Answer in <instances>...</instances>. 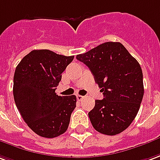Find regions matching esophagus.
I'll list each match as a JSON object with an SVG mask.
<instances>
[{"label":"esophagus","instance_id":"esophagus-1","mask_svg":"<svg viewBox=\"0 0 160 160\" xmlns=\"http://www.w3.org/2000/svg\"><path fill=\"white\" fill-rule=\"evenodd\" d=\"M76 98H77V99L79 100V101H81V100H82V99H84V96L79 95V94H78V95L76 96Z\"/></svg>","mask_w":160,"mask_h":160}]
</instances>
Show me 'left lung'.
<instances>
[{"mask_svg":"<svg viewBox=\"0 0 160 160\" xmlns=\"http://www.w3.org/2000/svg\"><path fill=\"white\" fill-rule=\"evenodd\" d=\"M103 93L88 116L93 128L106 135L126 130L138 113L144 96L140 65L120 42H105L78 54Z\"/></svg>","mask_w":160,"mask_h":160,"instance_id":"left-lung-1","label":"left lung"}]
</instances>
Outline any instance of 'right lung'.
I'll list each match as a JSON object with an SVG mask.
<instances>
[{"instance_id": "1", "label": "right lung", "mask_w": 160, "mask_h": 160, "mask_svg": "<svg viewBox=\"0 0 160 160\" xmlns=\"http://www.w3.org/2000/svg\"><path fill=\"white\" fill-rule=\"evenodd\" d=\"M73 58L48 49L33 50L15 68V105L30 129L41 137L55 138L68 130L76 96H58L55 90Z\"/></svg>"}]
</instances>
